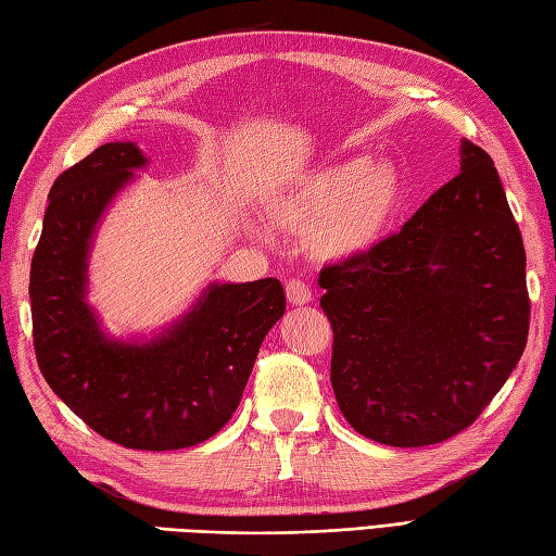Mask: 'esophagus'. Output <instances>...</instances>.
<instances>
[{
	"label": "esophagus",
	"mask_w": 556,
	"mask_h": 556,
	"mask_svg": "<svg viewBox=\"0 0 556 556\" xmlns=\"http://www.w3.org/2000/svg\"><path fill=\"white\" fill-rule=\"evenodd\" d=\"M287 299H289L291 305H305V303H311L313 293H311V289H308V285H305V281L289 279L287 281Z\"/></svg>",
	"instance_id": "34e87169"
}]
</instances>
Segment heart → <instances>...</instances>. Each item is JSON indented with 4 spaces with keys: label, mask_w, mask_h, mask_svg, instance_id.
<instances>
[{
    "label": "heart",
    "mask_w": 556,
    "mask_h": 556,
    "mask_svg": "<svg viewBox=\"0 0 556 556\" xmlns=\"http://www.w3.org/2000/svg\"><path fill=\"white\" fill-rule=\"evenodd\" d=\"M404 198V179L392 162L339 160L317 167L271 205L289 229H303V243L317 260L346 263L382 243Z\"/></svg>",
    "instance_id": "b5f03b06"
}]
</instances>
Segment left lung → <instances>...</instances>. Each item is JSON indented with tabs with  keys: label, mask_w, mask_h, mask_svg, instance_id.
<instances>
[{
	"label": "left lung",
	"mask_w": 556,
	"mask_h": 556,
	"mask_svg": "<svg viewBox=\"0 0 556 556\" xmlns=\"http://www.w3.org/2000/svg\"><path fill=\"white\" fill-rule=\"evenodd\" d=\"M317 285L334 329L332 389L351 428L389 446L466 430L528 341L526 251L485 150L460 140V172L372 253Z\"/></svg>",
	"instance_id": "1"
}]
</instances>
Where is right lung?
Segmentation results:
<instances>
[{"label":"right lung","mask_w":556,"mask_h":556,"mask_svg":"<svg viewBox=\"0 0 556 556\" xmlns=\"http://www.w3.org/2000/svg\"><path fill=\"white\" fill-rule=\"evenodd\" d=\"M148 162L131 140H116L54 181L30 265L33 341L52 392L104 440L172 452L210 440L231 418L287 296L275 277L212 281L155 337L104 332L88 303L90 248L112 200Z\"/></svg>","instance_id":"right-lung-1"}]
</instances>
